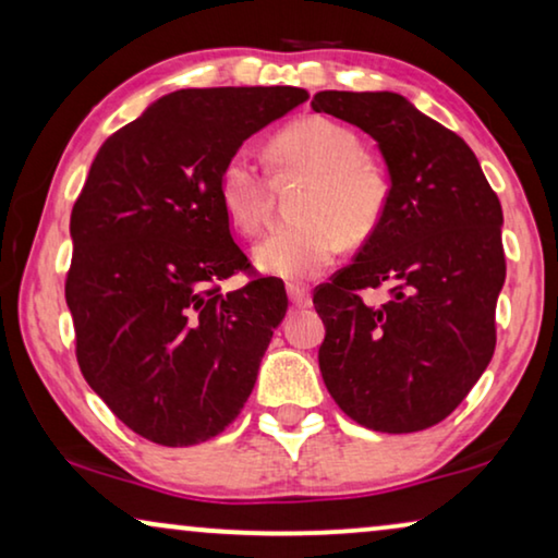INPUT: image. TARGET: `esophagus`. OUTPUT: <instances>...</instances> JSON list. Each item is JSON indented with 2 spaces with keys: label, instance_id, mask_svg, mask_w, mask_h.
<instances>
[{
  "label": "esophagus",
  "instance_id": "1",
  "mask_svg": "<svg viewBox=\"0 0 558 558\" xmlns=\"http://www.w3.org/2000/svg\"><path fill=\"white\" fill-rule=\"evenodd\" d=\"M287 294H289V302H292L294 307H310V304H312L310 289L302 287V284H289Z\"/></svg>",
  "mask_w": 558,
  "mask_h": 558
}]
</instances>
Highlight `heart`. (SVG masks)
I'll return each mask as SVG.
<instances>
[{"mask_svg":"<svg viewBox=\"0 0 558 558\" xmlns=\"http://www.w3.org/2000/svg\"><path fill=\"white\" fill-rule=\"evenodd\" d=\"M274 155L284 167L312 174L300 197L302 223L271 231L254 248V264L271 277L300 281L315 277L338 254L342 235L365 239L384 216L388 180L373 159L363 157L350 129L330 119H300L274 140ZM226 216L243 233H256L269 213V182L251 149L226 159L218 174Z\"/></svg>","mask_w":558,"mask_h":558,"instance_id":"heart-1","label":"heart"}]
</instances>
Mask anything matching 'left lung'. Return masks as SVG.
I'll return each instance as SVG.
<instances>
[{
    "instance_id": "obj_1",
    "label": "left lung",
    "mask_w": 558,
    "mask_h": 558,
    "mask_svg": "<svg viewBox=\"0 0 558 558\" xmlns=\"http://www.w3.org/2000/svg\"><path fill=\"white\" fill-rule=\"evenodd\" d=\"M312 109L373 136L384 157V216L330 284L319 373L335 403L373 432L439 424L477 384L495 350L506 281L502 208L475 151L393 90H319ZM392 287L380 308L363 288Z\"/></svg>"
}]
</instances>
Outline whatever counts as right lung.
Masks as SVG:
<instances>
[{"label": "right lung", "mask_w": 558, "mask_h": 558, "mask_svg": "<svg viewBox=\"0 0 558 558\" xmlns=\"http://www.w3.org/2000/svg\"><path fill=\"white\" fill-rule=\"evenodd\" d=\"M310 94L292 86L182 88L101 144L73 205L65 302L88 386L144 439L190 447L241 414L287 312L256 279L220 205V167Z\"/></svg>", "instance_id": "right-lung-1"}]
</instances>
